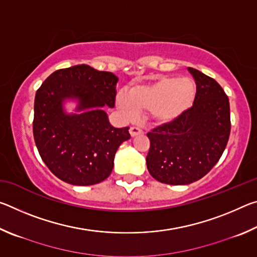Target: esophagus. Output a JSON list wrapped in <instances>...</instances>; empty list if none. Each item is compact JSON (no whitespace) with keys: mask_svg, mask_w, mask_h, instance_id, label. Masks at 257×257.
I'll list each match as a JSON object with an SVG mask.
<instances>
[{"mask_svg":"<svg viewBox=\"0 0 257 257\" xmlns=\"http://www.w3.org/2000/svg\"><path fill=\"white\" fill-rule=\"evenodd\" d=\"M129 133H130V135H132V137H135V136H137V135L143 134V130L141 128L135 127V125H133V127H130Z\"/></svg>","mask_w":257,"mask_h":257,"instance_id":"1","label":"esophagus"}]
</instances>
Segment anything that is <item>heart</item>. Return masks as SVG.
I'll list each match as a JSON object with an SVG mask.
<instances>
[{
    "mask_svg": "<svg viewBox=\"0 0 257 257\" xmlns=\"http://www.w3.org/2000/svg\"><path fill=\"white\" fill-rule=\"evenodd\" d=\"M195 96L196 86L190 78L161 77L132 87L127 94H120L116 102L129 118H136L139 111H150L155 122L168 123L188 110Z\"/></svg>",
    "mask_w": 257,
    "mask_h": 257,
    "instance_id": "obj_1",
    "label": "heart"
}]
</instances>
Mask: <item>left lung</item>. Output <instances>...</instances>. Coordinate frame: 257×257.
<instances>
[{
  "label": "left lung",
  "mask_w": 257,
  "mask_h": 257,
  "mask_svg": "<svg viewBox=\"0 0 257 257\" xmlns=\"http://www.w3.org/2000/svg\"><path fill=\"white\" fill-rule=\"evenodd\" d=\"M196 82L193 106L147 134L151 176L168 185H188L211 171L229 141V98L213 78L188 68Z\"/></svg>",
  "instance_id": "1"
}]
</instances>
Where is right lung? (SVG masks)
Masks as SVG:
<instances>
[{"label": "right lung", "instance_id": "1", "mask_svg": "<svg viewBox=\"0 0 257 257\" xmlns=\"http://www.w3.org/2000/svg\"><path fill=\"white\" fill-rule=\"evenodd\" d=\"M118 77L78 64L56 70L37 89L33 133L38 153L51 172L64 182L90 186L111 175L119 146L130 138L129 127L114 128L103 107L114 106ZM66 99L76 110H63Z\"/></svg>", "mask_w": 257, "mask_h": 257}]
</instances>
